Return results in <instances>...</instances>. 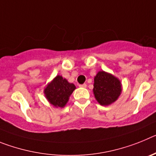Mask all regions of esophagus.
Instances as JSON below:
<instances>
[{
  "instance_id": "34e87169",
  "label": "esophagus",
  "mask_w": 156,
  "mask_h": 156,
  "mask_svg": "<svg viewBox=\"0 0 156 156\" xmlns=\"http://www.w3.org/2000/svg\"><path fill=\"white\" fill-rule=\"evenodd\" d=\"M79 87H80L85 88V87H87V84H86V83H83V84H79Z\"/></svg>"
}]
</instances>
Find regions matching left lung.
I'll use <instances>...</instances> for the list:
<instances>
[{"instance_id":"1","label":"left lung","mask_w":156,"mask_h":156,"mask_svg":"<svg viewBox=\"0 0 156 156\" xmlns=\"http://www.w3.org/2000/svg\"><path fill=\"white\" fill-rule=\"evenodd\" d=\"M121 90L120 81L111 74L101 71L94 77L93 91L96 100L101 105L114 102L120 95Z\"/></svg>"}]
</instances>
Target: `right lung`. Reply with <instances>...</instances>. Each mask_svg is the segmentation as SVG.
I'll list each match as a JSON object with an SVG mask.
<instances>
[{"mask_svg": "<svg viewBox=\"0 0 156 156\" xmlns=\"http://www.w3.org/2000/svg\"><path fill=\"white\" fill-rule=\"evenodd\" d=\"M76 89L73 83H69L61 76H57L44 90L45 96L49 102L55 107H64L69 96Z\"/></svg>", "mask_w": 156, "mask_h": 156, "instance_id": "obj_1", "label": "right lung"}]
</instances>
